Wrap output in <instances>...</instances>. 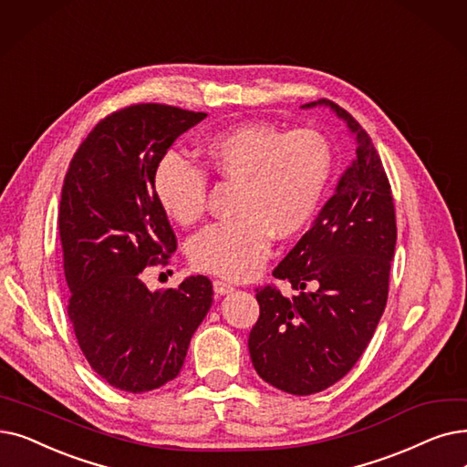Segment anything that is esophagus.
I'll use <instances>...</instances> for the list:
<instances>
[{
    "instance_id": "obj_1",
    "label": "esophagus",
    "mask_w": 467,
    "mask_h": 467,
    "mask_svg": "<svg viewBox=\"0 0 467 467\" xmlns=\"http://www.w3.org/2000/svg\"><path fill=\"white\" fill-rule=\"evenodd\" d=\"M234 288H233V284H229V282H225V280H213V292L217 294V296H225V294H229V292H233Z\"/></svg>"
}]
</instances>
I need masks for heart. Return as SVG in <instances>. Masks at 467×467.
<instances>
[{
  "instance_id": "heart-1",
  "label": "heart",
  "mask_w": 467,
  "mask_h": 467,
  "mask_svg": "<svg viewBox=\"0 0 467 467\" xmlns=\"http://www.w3.org/2000/svg\"><path fill=\"white\" fill-rule=\"evenodd\" d=\"M207 175L236 183L233 217L213 223L189 242L192 267L225 278H246L265 259L271 238L286 240L313 221L334 170L328 139L313 130L284 131L246 121L200 145ZM189 160L168 154L154 170V196L179 225L206 212L208 181Z\"/></svg>"
}]
</instances>
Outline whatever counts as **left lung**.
Returning a JSON list of instances; mask_svg holds the SVG:
<instances>
[{
	"label": "left lung",
	"mask_w": 467,
	"mask_h": 467,
	"mask_svg": "<svg viewBox=\"0 0 467 467\" xmlns=\"http://www.w3.org/2000/svg\"><path fill=\"white\" fill-rule=\"evenodd\" d=\"M357 140V158L313 227L273 271L296 296L257 288L259 318L248 348L255 372L273 388L313 395L346 376L370 343L388 303L397 242L389 179L368 133L328 99Z\"/></svg>",
	"instance_id": "obj_1"
}]
</instances>
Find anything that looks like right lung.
Here are the masks:
<instances>
[{"mask_svg": "<svg viewBox=\"0 0 467 467\" xmlns=\"http://www.w3.org/2000/svg\"><path fill=\"white\" fill-rule=\"evenodd\" d=\"M208 114L143 103L112 112L76 150L58 208L68 317L79 349L112 388L145 393L177 378L208 315V276L150 292L140 273L166 265L177 238L154 196V170Z\"/></svg>", "mask_w": 467, "mask_h": 467, "instance_id": "right-lung-1", "label": "right lung"}]
</instances>
